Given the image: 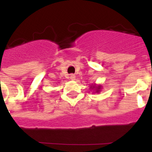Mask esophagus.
<instances>
[{
    "mask_svg": "<svg viewBox=\"0 0 152 152\" xmlns=\"http://www.w3.org/2000/svg\"><path fill=\"white\" fill-rule=\"evenodd\" d=\"M70 79H71V80H75V75H70Z\"/></svg>",
    "mask_w": 152,
    "mask_h": 152,
    "instance_id": "34e87169",
    "label": "esophagus"
}]
</instances>
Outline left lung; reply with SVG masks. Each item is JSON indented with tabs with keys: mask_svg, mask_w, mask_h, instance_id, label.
<instances>
[{
	"mask_svg": "<svg viewBox=\"0 0 152 152\" xmlns=\"http://www.w3.org/2000/svg\"><path fill=\"white\" fill-rule=\"evenodd\" d=\"M97 88V89H96V90H97V91H96V92H98V91H99V89H100V87H97V88Z\"/></svg>",
	"mask_w": 152,
	"mask_h": 152,
	"instance_id": "1",
	"label": "left lung"
}]
</instances>
